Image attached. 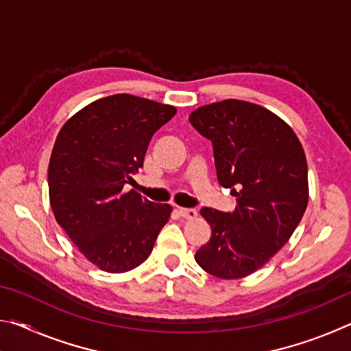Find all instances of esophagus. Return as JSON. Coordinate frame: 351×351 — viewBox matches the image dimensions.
<instances>
[{
	"label": "esophagus",
	"instance_id": "34e87169",
	"mask_svg": "<svg viewBox=\"0 0 351 351\" xmlns=\"http://www.w3.org/2000/svg\"><path fill=\"white\" fill-rule=\"evenodd\" d=\"M180 215L182 218H187V219H192L198 215V210L197 209H189V207H181L180 209Z\"/></svg>",
	"mask_w": 351,
	"mask_h": 351
}]
</instances>
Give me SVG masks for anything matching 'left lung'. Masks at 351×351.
Here are the masks:
<instances>
[{
  "mask_svg": "<svg viewBox=\"0 0 351 351\" xmlns=\"http://www.w3.org/2000/svg\"><path fill=\"white\" fill-rule=\"evenodd\" d=\"M189 121L212 142L218 182L237 197L232 212L201 209L212 237L195 260L218 278L246 277L283 247L304 217V148L280 117L245 100L204 105Z\"/></svg>",
  "mask_w": 351,
  "mask_h": 351,
  "instance_id": "1",
  "label": "left lung"
}]
</instances>
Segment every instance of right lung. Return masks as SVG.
Wrapping results in <instances>:
<instances>
[{
    "label": "right lung",
    "instance_id": "add662e5",
    "mask_svg": "<svg viewBox=\"0 0 351 351\" xmlns=\"http://www.w3.org/2000/svg\"><path fill=\"white\" fill-rule=\"evenodd\" d=\"M176 114L153 100L114 94L69 119L52 148L47 184L57 223L106 272H127L152 254L171 207L125 192L152 136Z\"/></svg>",
    "mask_w": 351,
    "mask_h": 351
}]
</instances>
